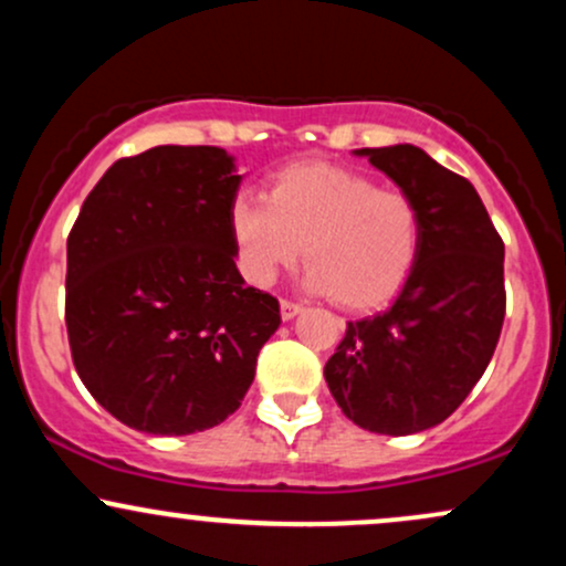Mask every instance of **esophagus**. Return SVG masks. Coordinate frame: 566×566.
<instances>
[{
    "mask_svg": "<svg viewBox=\"0 0 566 566\" xmlns=\"http://www.w3.org/2000/svg\"><path fill=\"white\" fill-rule=\"evenodd\" d=\"M279 311H282V319L290 322V319H295L297 314H301L303 305L301 303H292V301H282V305H279Z\"/></svg>",
    "mask_w": 566,
    "mask_h": 566,
    "instance_id": "esophagus-1",
    "label": "esophagus"
}]
</instances>
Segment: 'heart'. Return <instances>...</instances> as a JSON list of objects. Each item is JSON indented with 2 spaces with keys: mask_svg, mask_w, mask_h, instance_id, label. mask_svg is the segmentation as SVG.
Segmentation results:
<instances>
[{
  "mask_svg": "<svg viewBox=\"0 0 566 566\" xmlns=\"http://www.w3.org/2000/svg\"><path fill=\"white\" fill-rule=\"evenodd\" d=\"M229 229L247 282L269 287L301 261L305 244L308 290L348 311L391 301L412 274L423 239L409 193L327 161L279 170L265 199L233 197Z\"/></svg>",
  "mask_w": 566,
  "mask_h": 566,
  "instance_id": "b5f03b06",
  "label": "heart"
}]
</instances>
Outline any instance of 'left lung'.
I'll use <instances>...</instances> for the list:
<instances>
[{
	"mask_svg": "<svg viewBox=\"0 0 566 566\" xmlns=\"http://www.w3.org/2000/svg\"><path fill=\"white\" fill-rule=\"evenodd\" d=\"M354 154L415 199L423 239L396 301L348 322L324 380L356 426L407 437L450 418L490 365L505 316V247L476 188L423 148Z\"/></svg>",
	"mask_w": 566,
	"mask_h": 566,
	"instance_id": "obj_1",
	"label": "left lung"
}]
</instances>
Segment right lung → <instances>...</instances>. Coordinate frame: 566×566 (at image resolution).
Segmentation results:
<instances>
[{"label": "right lung", "instance_id": "1", "mask_svg": "<svg viewBox=\"0 0 566 566\" xmlns=\"http://www.w3.org/2000/svg\"><path fill=\"white\" fill-rule=\"evenodd\" d=\"M242 178L223 148H148L108 167L69 233L74 367L135 431L223 423L282 324L276 297L237 269L229 207Z\"/></svg>", "mask_w": 566, "mask_h": 566}]
</instances>
